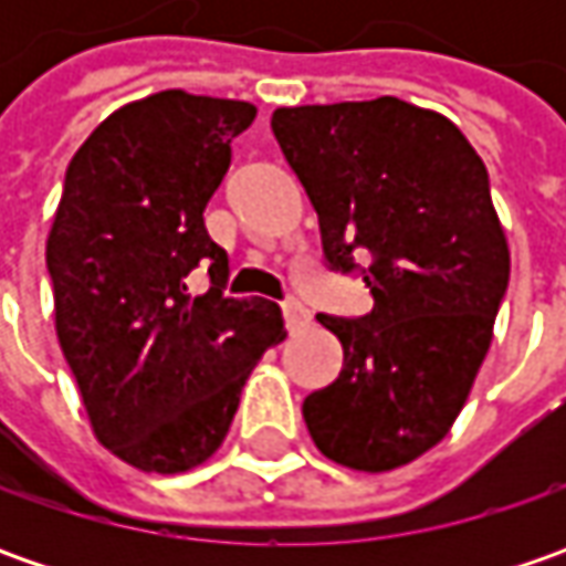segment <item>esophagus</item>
Segmentation results:
<instances>
[{"mask_svg":"<svg viewBox=\"0 0 566 566\" xmlns=\"http://www.w3.org/2000/svg\"><path fill=\"white\" fill-rule=\"evenodd\" d=\"M283 321H286V327L290 331H302V327H308L312 324V312L302 305V302H283Z\"/></svg>","mask_w":566,"mask_h":566,"instance_id":"esophagus-1","label":"esophagus"}]
</instances>
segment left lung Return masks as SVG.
I'll use <instances>...</instances> for the list:
<instances>
[{
    "instance_id": "left-lung-1",
    "label": "left lung",
    "mask_w": 566,
    "mask_h": 566,
    "mask_svg": "<svg viewBox=\"0 0 566 566\" xmlns=\"http://www.w3.org/2000/svg\"><path fill=\"white\" fill-rule=\"evenodd\" d=\"M273 135L317 210L331 268L371 251L361 321L317 315L343 346L339 378L302 402L339 467L390 472L453 428L489 356L511 245L489 169L453 122L397 97L280 106Z\"/></svg>"
}]
</instances>
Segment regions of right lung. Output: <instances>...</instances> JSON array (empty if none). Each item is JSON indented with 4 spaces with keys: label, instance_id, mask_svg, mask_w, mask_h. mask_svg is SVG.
I'll return each instance as SVG.
<instances>
[{
    "label": "right lung",
    "instance_id": "right-lung-1",
    "mask_svg": "<svg viewBox=\"0 0 566 566\" xmlns=\"http://www.w3.org/2000/svg\"><path fill=\"white\" fill-rule=\"evenodd\" d=\"M254 116L245 99L160 91L109 113L65 172L46 235L55 337L94 438L142 472L207 463L251 368L286 339L276 302L223 298L229 258L205 229ZM198 263L211 290L191 296Z\"/></svg>",
    "mask_w": 566,
    "mask_h": 566
}]
</instances>
